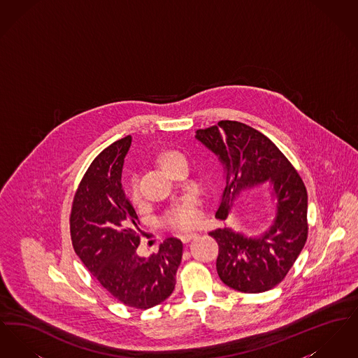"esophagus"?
<instances>
[{
    "label": "esophagus",
    "instance_id": "34e87169",
    "mask_svg": "<svg viewBox=\"0 0 358 358\" xmlns=\"http://www.w3.org/2000/svg\"><path fill=\"white\" fill-rule=\"evenodd\" d=\"M196 236H197V234L187 232V234H182V235H180V238L182 240V243H187V241H190L192 238H196Z\"/></svg>",
    "mask_w": 358,
    "mask_h": 358
}]
</instances>
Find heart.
Here are the masks:
<instances>
[{
  "mask_svg": "<svg viewBox=\"0 0 358 358\" xmlns=\"http://www.w3.org/2000/svg\"><path fill=\"white\" fill-rule=\"evenodd\" d=\"M180 162H185L184 154L174 149H162L155 154V164L164 173L169 174V171ZM129 199L133 204H138L141 201V192L136 182V178L133 177L129 182L127 187ZM166 222L174 229H187L194 227L199 222V213L196 203L193 200H187L178 206H176L166 217Z\"/></svg>",
  "mask_w": 358,
  "mask_h": 358,
  "instance_id": "b5f03b06",
  "label": "heart"
}]
</instances>
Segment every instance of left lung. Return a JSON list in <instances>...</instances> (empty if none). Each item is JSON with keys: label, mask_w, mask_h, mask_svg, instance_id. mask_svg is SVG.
<instances>
[{"label": "left lung", "mask_w": 358, "mask_h": 358, "mask_svg": "<svg viewBox=\"0 0 358 358\" xmlns=\"http://www.w3.org/2000/svg\"><path fill=\"white\" fill-rule=\"evenodd\" d=\"M196 138L222 161L224 190L216 217L225 220L244 190L270 182L276 203L271 228L259 238H247L231 228L209 236L219 244L216 260L222 283L245 294L278 286L306 244L307 190L299 173L270 138L236 120H220L200 129Z\"/></svg>", "instance_id": "left-lung-1"}]
</instances>
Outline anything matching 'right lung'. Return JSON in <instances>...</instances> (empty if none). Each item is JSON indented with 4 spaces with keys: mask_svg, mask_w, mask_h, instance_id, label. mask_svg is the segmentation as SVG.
I'll list each match as a JSON object with an SVG mask.
<instances>
[{
    "mask_svg": "<svg viewBox=\"0 0 358 358\" xmlns=\"http://www.w3.org/2000/svg\"><path fill=\"white\" fill-rule=\"evenodd\" d=\"M130 145L131 136H124L92 161L73 196L69 232L76 255L103 289L124 306L146 310L171 296L182 243L165 238L158 252L138 255L139 219L120 182Z\"/></svg>",
    "mask_w": 358,
    "mask_h": 358,
    "instance_id": "right-lung-1",
    "label": "right lung"
}]
</instances>
